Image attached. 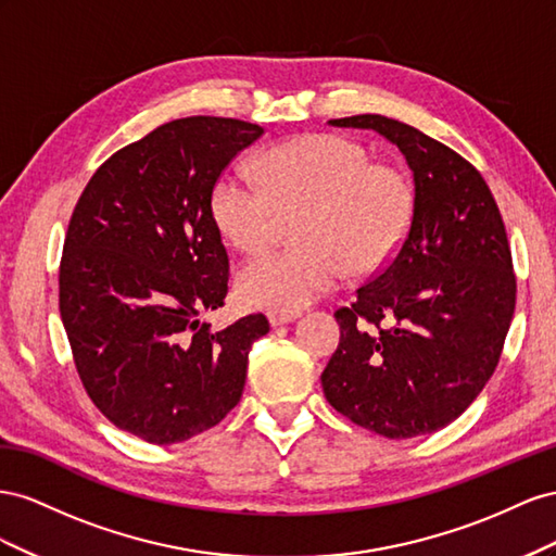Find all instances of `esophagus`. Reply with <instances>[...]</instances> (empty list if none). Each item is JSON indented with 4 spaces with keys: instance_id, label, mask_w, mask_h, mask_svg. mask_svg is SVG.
Masks as SVG:
<instances>
[{
    "instance_id": "obj_1",
    "label": "esophagus",
    "mask_w": 556,
    "mask_h": 556,
    "mask_svg": "<svg viewBox=\"0 0 556 556\" xmlns=\"http://www.w3.org/2000/svg\"><path fill=\"white\" fill-rule=\"evenodd\" d=\"M298 316H300V312H277V309H269V312H267V321H269V326L277 328V326L295 321Z\"/></svg>"
}]
</instances>
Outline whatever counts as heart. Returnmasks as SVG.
I'll return each mask as SVG.
<instances>
[{"label": "heart", "mask_w": 556, "mask_h": 556, "mask_svg": "<svg viewBox=\"0 0 556 556\" xmlns=\"http://www.w3.org/2000/svg\"><path fill=\"white\" fill-rule=\"evenodd\" d=\"M218 232L244 253L275 242L281 216L295 224L300 247L269 251L237 279L253 307L298 312L352 275L382 269L412 224L415 193L399 169L372 165L358 141L309 135L265 151L253 174L228 167L212 188Z\"/></svg>", "instance_id": "obj_1"}]
</instances>
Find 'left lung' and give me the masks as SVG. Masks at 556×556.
<instances>
[{"instance_id":"8db88e82","label":"left lung","mask_w":556,"mask_h":556,"mask_svg":"<svg viewBox=\"0 0 556 556\" xmlns=\"http://www.w3.org/2000/svg\"><path fill=\"white\" fill-rule=\"evenodd\" d=\"M328 125L375 130L399 147L415 210L393 261L336 312L326 401L391 440L435 433L478 399L513 321L517 283L501 212L478 169L412 125L379 114ZM382 318L394 326L382 329Z\"/></svg>"}]
</instances>
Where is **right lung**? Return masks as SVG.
Wrapping results in <instances>:
<instances>
[{"mask_svg": "<svg viewBox=\"0 0 556 556\" xmlns=\"http://www.w3.org/2000/svg\"><path fill=\"white\" fill-rule=\"evenodd\" d=\"M263 135L256 123L190 116L161 125L92 174L60 263V316L78 377L102 415L151 445L216 426L240 403L249 349L269 324L224 330L228 253L212 188Z\"/></svg>", "mask_w": 556, "mask_h": 556, "instance_id": "right-lung-1", "label": "right lung"}]
</instances>
